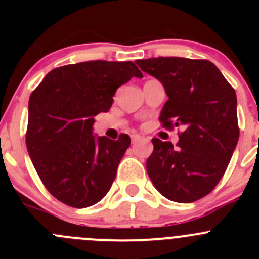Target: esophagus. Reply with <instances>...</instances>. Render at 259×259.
Masks as SVG:
<instances>
[{
	"mask_svg": "<svg viewBox=\"0 0 259 259\" xmlns=\"http://www.w3.org/2000/svg\"><path fill=\"white\" fill-rule=\"evenodd\" d=\"M140 140H144V138H143L142 135H138V134L132 135V142L133 143H138V142H140Z\"/></svg>",
	"mask_w": 259,
	"mask_h": 259,
	"instance_id": "1",
	"label": "esophagus"
}]
</instances>
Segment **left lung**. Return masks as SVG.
I'll list each match as a JSON object with an SVG mask.
<instances>
[{
  "label": "left lung",
  "mask_w": 259,
  "mask_h": 259,
  "mask_svg": "<svg viewBox=\"0 0 259 259\" xmlns=\"http://www.w3.org/2000/svg\"><path fill=\"white\" fill-rule=\"evenodd\" d=\"M137 64L165 88L163 127H184L176 146L153 138L149 177L168 199L195 202L215 188L238 143L236 91L208 60L151 57Z\"/></svg>",
  "instance_id": "1"
}]
</instances>
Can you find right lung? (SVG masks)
Returning <instances> with one entry per match:
<instances>
[{
  "mask_svg": "<svg viewBox=\"0 0 259 259\" xmlns=\"http://www.w3.org/2000/svg\"><path fill=\"white\" fill-rule=\"evenodd\" d=\"M143 77L133 61H85L51 70L28 101L26 146L46 189L64 204L86 208L111 188L130 137L93 135L94 116L111 108L117 88Z\"/></svg>",
  "mask_w": 259,
  "mask_h": 259,
  "instance_id": "1",
  "label": "right lung"
}]
</instances>
